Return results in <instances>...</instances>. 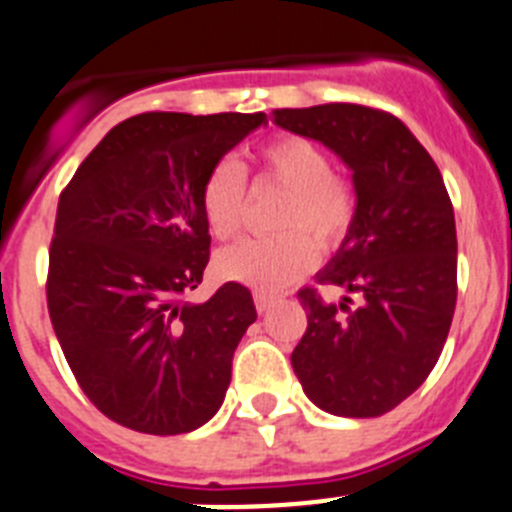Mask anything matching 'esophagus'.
<instances>
[{
	"mask_svg": "<svg viewBox=\"0 0 512 512\" xmlns=\"http://www.w3.org/2000/svg\"><path fill=\"white\" fill-rule=\"evenodd\" d=\"M252 296H255V306H257V311H260V313L270 311V306L275 303V296H273V293H267V290H255Z\"/></svg>",
	"mask_w": 512,
	"mask_h": 512,
	"instance_id": "1",
	"label": "esophagus"
}]
</instances>
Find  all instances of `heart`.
<instances>
[{"label":"heart","instance_id":"b5f03b06","mask_svg":"<svg viewBox=\"0 0 512 512\" xmlns=\"http://www.w3.org/2000/svg\"><path fill=\"white\" fill-rule=\"evenodd\" d=\"M267 176L288 188L275 237L245 239L216 257V270L227 280L252 288H283L316 265L319 247H334L354 222V193L331 173V158L306 137L285 135L260 150ZM201 211L216 239H232L242 229L247 209L245 168L234 158H219L201 183Z\"/></svg>","mask_w":512,"mask_h":512}]
</instances>
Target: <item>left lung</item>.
I'll use <instances>...</instances> for the list:
<instances>
[{
  "label": "left lung",
  "instance_id": "1",
  "mask_svg": "<svg viewBox=\"0 0 512 512\" xmlns=\"http://www.w3.org/2000/svg\"><path fill=\"white\" fill-rule=\"evenodd\" d=\"M273 122L329 147L352 170L354 222L321 285L298 290L308 329L290 354L313 405L375 418L423 385L457 306V227L439 168L398 117L359 104L275 109Z\"/></svg>",
  "mask_w": 512,
  "mask_h": 512
}]
</instances>
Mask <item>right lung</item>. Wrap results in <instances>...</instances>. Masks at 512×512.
Segmentation results:
<instances>
[{"instance_id": "right-lung-1", "label": "right lung", "mask_w": 512, "mask_h": 512, "mask_svg": "<svg viewBox=\"0 0 512 512\" xmlns=\"http://www.w3.org/2000/svg\"><path fill=\"white\" fill-rule=\"evenodd\" d=\"M262 124V112L137 114L107 132L61 193L50 321L86 398L132 431L188 434L222 408L255 303L239 283L204 303L181 296L209 262L204 176Z\"/></svg>"}]
</instances>
